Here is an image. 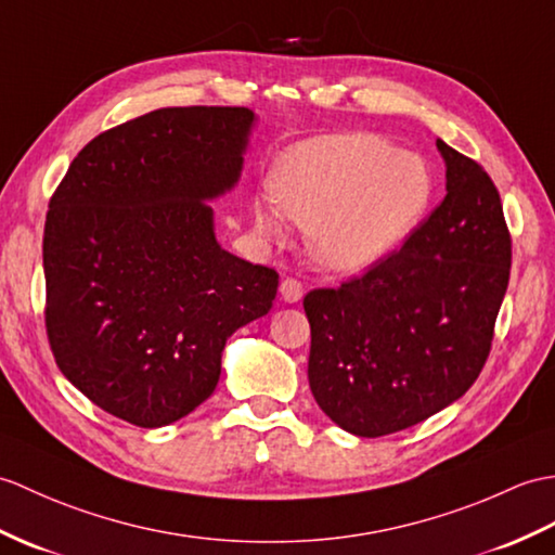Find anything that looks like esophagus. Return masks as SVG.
<instances>
[{
    "label": "esophagus",
    "instance_id": "obj_1",
    "mask_svg": "<svg viewBox=\"0 0 555 555\" xmlns=\"http://www.w3.org/2000/svg\"><path fill=\"white\" fill-rule=\"evenodd\" d=\"M279 291H281V298L286 300V302H291V305L300 302V300H302V295H305V291H302V283H300L298 279H283Z\"/></svg>",
    "mask_w": 555,
    "mask_h": 555
}]
</instances>
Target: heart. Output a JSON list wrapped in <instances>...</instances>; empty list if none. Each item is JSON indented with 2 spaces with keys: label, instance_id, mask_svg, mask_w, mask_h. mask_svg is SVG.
<instances>
[{
  "label": "heart",
  "instance_id": "1",
  "mask_svg": "<svg viewBox=\"0 0 555 555\" xmlns=\"http://www.w3.org/2000/svg\"><path fill=\"white\" fill-rule=\"evenodd\" d=\"M269 198L250 205L255 231L288 238V219L312 227L314 255L336 272L385 260L418 227L433 198L428 163L371 132L305 139L283 151L267 179Z\"/></svg>",
  "mask_w": 555,
  "mask_h": 555
}]
</instances>
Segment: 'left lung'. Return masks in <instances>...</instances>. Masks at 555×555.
<instances>
[{"label": "left lung", "instance_id": "1", "mask_svg": "<svg viewBox=\"0 0 555 555\" xmlns=\"http://www.w3.org/2000/svg\"><path fill=\"white\" fill-rule=\"evenodd\" d=\"M447 196L404 246L340 288L305 295L309 388L357 437L411 428L480 376L511 274V234L482 167L437 139Z\"/></svg>", "mask_w": 555, "mask_h": 555}]
</instances>
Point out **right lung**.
<instances>
[{
	"mask_svg": "<svg viewBox=\"0 0 555 555\" xmlns=\"http://www.w3.org/2000/svg\"><path fill=\"white\" fill-rule=\"evenodd\" d=\"M250 108H160L94 137L49 201L47 336L108 414L160 428L208 399L227 338L264 317L279 274L227 253L208 201L236 186Z\"/></svg>",
	"mask_w": 555,
	"mask_h": 555,
	"instance_id": "obj_1",
	"label": "right lung"
}]
</instances>
